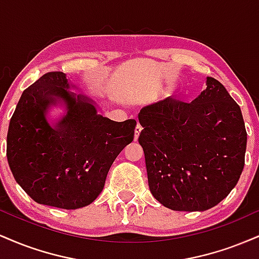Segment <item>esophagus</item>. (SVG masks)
Returning <instances> with one entry per match:
<instances>
[{
  "label": "esophagus",
  "mask_w": 259,
  "mask_h": 259,
  "mask_svg": "<svg viewBox=\"0 0 259 259\" xmlns=\"http://www.w3.org/2000/svg\"><path fill=\"white\" fill-rule=\"evenodd\" d=\"M141 132H142V126L140 125V124H138V125H136V127H135V141H138V139H139V136H140V134H141Z\"/></svg>",
  "instance_id": "34e87169"
}]
</instances>
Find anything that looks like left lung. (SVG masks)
I'll return each mask as SVG.
<instances>
[{
    "label": "left lung",
    "instance_id": "left-lung-1",
    "mask_svg": "<svg viewBox=\"0 0 259 259\" xmlns=\"http://www.w3.org/2000/svg\"><path fill=\"white\" fill-rule=\"evenodd\" d=\"M151 194L181 212L206 210L230 194L242 173L247 133L240 106L214 78L192 102L171 99L141 109Z\"/></svg>",
    "mask_w": 259,
    "mask_h": 259
}]
</instances>
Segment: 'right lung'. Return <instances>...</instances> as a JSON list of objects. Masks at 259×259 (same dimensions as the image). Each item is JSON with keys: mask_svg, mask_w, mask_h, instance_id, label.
I'll return each mask as SVG.
<instances>
[{"mask_svg": "<svg viewBox=\"0 0 259 259\" xmlns=\"http://www.w3.org/2000/svg\"><path fill=\"white\" fill-rule=\"evenodd\" d=\"M69 88L64 73L50 72L25 89L10 121L7 159L14 179L35 202L76 209L101 194L114 159L134 140L136 120L102 117ZM57 99L67 114L52 128L46 112Z\"/></svg>", "mask_w": 259, "mask_h": 259, "instance_id": "right-lung-1", "label": "right lung"}]
</instances>
